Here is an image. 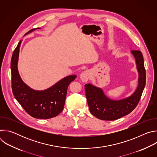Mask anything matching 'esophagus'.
Returning <instances> with one entry per match:
<instances>
[{
	"label": "esophagus",
	"instance_id": "obj_1",
	"mask_svg": "<svg viewBox=\"0 0 157 157\" xmlns=\"http://www.w3.org/2000/svg\"><path fill=\"white\" fill-rule=\"evenodd\" d=\"M89 77H90V73L88 71H84L80 75V79L84 82H87L89 79Z\"/></svg>",
	"mask_w": 157,
	"mask_h": 157
}]
</instances>
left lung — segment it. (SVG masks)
I'll list each match as a JSON object with an SVG mask.
<instances>
[{
  "instance_id": "1",
  "label": "left lung",
  "mask_w": 157,
  "mask_h": 157,
  "mask_svg": "<svg viewBox=\"0 0 157 157\" xmlns=\"http://www.w3.org/2000/svg\"><path fill=\"white\" fill-rule=\"evenodd\" d=\"M135 57L139 71V84L136 91L130 96L119 101L107 98L102 89L91 84H85L87 102L90 113L103 121H114L125 116L135 109L139 102L146 83V72L142 53L139 50H132Z\"/></svg>"
}]
</instances>
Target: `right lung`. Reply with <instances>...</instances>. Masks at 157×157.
I'll list each match as a JSON object with an SVG mask.
<instances>
[{"instance_id": "add662e5", "label": "right lung", "mask_w": 157, "mask_h": 157, "mask_svg": "<svg viewBox=\"0 0 157 157\" xmlns=\"http://www.w3.org/2000/svg\"><path fill=\"white\" fill-rule=\"evenodd\" d=\"M35 29L29 31L25 35ZM21 42V41H19L13 51L10 63L12 89L13 96L32 117L41 119L56 117L63 110L67 89L76 76H66L46 90L40 91L33 90L23 82L18 71L17 63Z\"/></svg>"}]
</instances>
